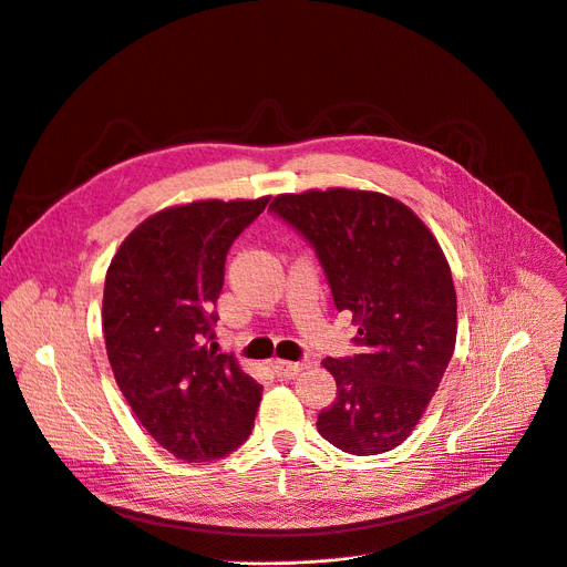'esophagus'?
<instances>
[{
  "mask_svg": "<svg viewBox=\"0 0 567 567\" xmlns=\"http://www.w3.org/2000/svg\"><path fill=\"white\" fill-rule=\"evenodd\" d=\"M271 367L278 379H293V375L303 371V362H289V360H276Z\"/></svg>",
  "mask_w": 567,
  "mask_h": 567,
  "instance_id": "1",
  "label": "esophagus"
}]
</instances>
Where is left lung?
Segmentation results:
<instances>
[{
  "label": "left lung",
  "mask_w": 567,
  "mask_h": 567,
  "mask_svg": "<svg viewBox=\"0 0 567 567\" xmlns=\"http://www.w3.org/2000/svg\"><path fill=\"white\" fill-rule=\"evenodd\" d=\"M269 209L315 246L334 308L353 315L364 347L321 362L337 399L317 429L347 454H385L417 426L456 349L449 261L426 223L379 192L310 188L276 196Z\"/></svg>",
  "instance_id": "obj_1"
}]
</instances>
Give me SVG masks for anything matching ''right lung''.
<instances>
[{"label": "right lung", "mask_w": 567, "mask_h": 567, "mask_svg": "<svg viewBox=\"0 0 567 567\" xmlns=\"http://www.w3.org/2000/svg\"><path fill=\"white\" fill-rule=\"evenodd\" d=\"M269 196L166 207L125 237L102 298L106 355L130 408L179 461H214L248 440L261 385L216 353L225 255Z\"/></svg>", "instance_id": "1"}]
</instances>
